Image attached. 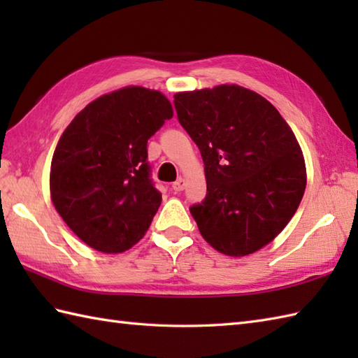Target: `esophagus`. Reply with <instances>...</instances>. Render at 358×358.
Here are the masks:
<instances>
[{"label":"esophagus","mask_w":358,"mask_h":358,"mask_svg":"<svg viewBox=\"0 0 358 358\" xmlns=\"http://www.w3.org/2000/svg\"><path fill=\"white\" fill-rule=\"evenodd\" d=\"M185 187H186V180L183 177H180L175 183H172V189L177 192H181Z\"/></svg>","instance_id":"34e87169"}]
</instances>
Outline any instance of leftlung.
Wrapping results in <instances>:
<instances>
[{
	"instance_id": "left-lung-1",
	"label": "left lung",
	"mask_w": 358,
	"mask_h": 358,
	"mask_svg": "<svg viewBox=\"0 0 358 358\" xmlns=\"http://www.w3.org/2000/svg\"><path fill=\"white\" fill-rule=\"evenodd\" d=\"M173 104L204 162L206 199L191 208L201 237L229 257L269 245L306 187L292 129L266 98L238 85L178 92Z\"/></svg>"
}]
</instances>
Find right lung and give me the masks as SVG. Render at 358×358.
Instances as JSON below:
<instances>
[{"label":"right lung","instance_id":"obj_1","mask_svg":"<svg viewBox=\"0 0 358 358\" xmlns=\"http://www.w3.org/2000/svg\"><path fill=\"white\" fill-rule=\"evenodd\" d=\"M172 115L159 90L127 86L89 103L59 136L50 200L87 246L124 252L148 232L162 204L149 178L148 140Z\"/></svg>","mask_w":358,"mask_h":358}]
</instances>
